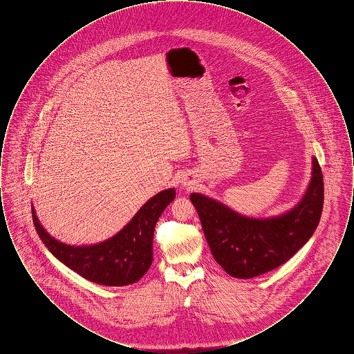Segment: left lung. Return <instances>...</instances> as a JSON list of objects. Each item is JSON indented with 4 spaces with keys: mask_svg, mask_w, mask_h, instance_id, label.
Segmentation results:
<instances>
[{
    "mask_svg": "<svg viewBox=\"0 0 354 354\" xmlns=\"http://www.w3.org/2000/svg\"><path fill=\"white\" fill-rule=\"evenodd\" d=\"M312 179L303 201L279 218L241 216L201 194H192L212 256L228 274L251 279L286 263L316 231L324 204V179L313 158Z\"/></svg>",
    "mask_w": 354,
    "mask_h": 354,
    "instance_id": "1",
    "label": "left lung"
}]
</instances>
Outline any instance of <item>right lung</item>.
<instances>
[{
    "mask_svg": "<svg viewBox=\"0 0 354 354\" xmlns=\"http://www.w3.org/2000/svg\"><path fill=\"white\" fill-rule=\"evenodd\" d=\"M174 199V188L159 192L138 211L119 234L88 247H70L54 240L39 224L34 208L32 215L37 234L61 263L88 281L123 286L138 281L150 268L155 224Z\"/></svg>",
    "mask_w": 354,
    "mask_h": 354,
    "instance_id": "obj_1",
    "label": "right lung"
}]
</instances>
